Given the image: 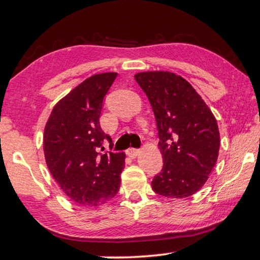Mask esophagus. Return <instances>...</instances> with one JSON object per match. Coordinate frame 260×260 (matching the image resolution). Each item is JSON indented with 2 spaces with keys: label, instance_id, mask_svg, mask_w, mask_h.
Masks as SVG:
<instances>
[{
  "label": "esophagus",
  "instance_id": "obj_1",
  "mask_svg": "<svg viewBox=\"0 0 260 260\" xmlns=\"http://www.w3.org/2000/svg\"><path fill=\"white\" fill-rule=\"evenodd\" d=\"M127 152V155H128L131 158H135L136 156L139 155V153L141 152V150L140 149H134V148H129L128 150L126 151Z\"/></svg>",
  "mask_w": 260,
  "mask_h": 260
}]
</instances>
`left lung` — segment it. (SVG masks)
<instances>
[{
  "mask_svg": "<svg viewBox=\"0 0 260 260\" xmlns=\"http://www.w3.org/2000/svg\"><path fill=\"white\" fill-rule=\"evenodd\" d=\"M155 113L164 166L153 177L158 195L186 199L204 186L218 159L217 120L192 86L172 72L135 74Z\"/></svg>",
  "mask_w": 260,
  "mask_h": 260,
  "instance_id": "1",
  "label": "left lung"
}]
</instances>
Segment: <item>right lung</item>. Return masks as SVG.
Wrapping results in <instances>:
<instances>
[{
	"label": "right lung",
	"instance_id": "right-lung-1",
	"mask_svg": "<svg viewBox=\"0 0 260 260\" xmlns=\"http://www.w3.org/2000/svg\"><path fill=\"white\" fill-rule=\"evenodd\" d=\"M116 72L86 79L52 109L43 134L47 166L70 200L82 206H99L119 191L125 152L105 151L112 140L101 128L103 99Z\"/></svg>",
	"mask_w": 260,
	"mask_h": 260
}]
</instances>
